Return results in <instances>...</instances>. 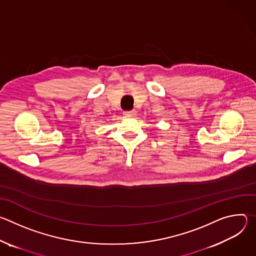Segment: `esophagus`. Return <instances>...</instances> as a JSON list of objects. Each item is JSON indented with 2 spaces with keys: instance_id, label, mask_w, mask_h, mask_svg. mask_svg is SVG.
Segmentation results:
<instances>
[{
  "instance_id": "1",
  "label": "esophagus",
  "mask_w": 256,
  "mask_h": 256,
  "mask_svg": "<svg viewBox=\"0 0 256 256\" xmlns=\"http://www.w3.org/2000/svg\"><path fill=\"white\" fill-rule=\"evenodd\" d=\"M124 114L126 116H134L136 114V112L134 110H128V112H124Z\"/></svg>"
}]
</instances>
